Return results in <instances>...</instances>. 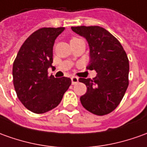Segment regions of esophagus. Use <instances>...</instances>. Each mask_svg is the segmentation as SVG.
<instances>
[{"mask_svg": "<svg viewBox=\"0 0 147 147\" xmlns=\"http://www.w3.org/2000/svg\"><path fill=\"white\" fill-rule=\"evenodd\" d=\"M71 81H72V84L73 85H75L78 82V78L77 77H74V76H72L71 77Z\"/></svg>", "mask_w": 147, "mask_h": 147, "instance_id": "1", "label": "esophagus"}]
</instances>
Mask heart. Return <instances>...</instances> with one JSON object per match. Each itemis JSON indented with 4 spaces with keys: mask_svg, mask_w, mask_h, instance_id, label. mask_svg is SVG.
Here are the masks:
<instances>
[{
    "mask_svg": "<svg viewBox=\"0 0 147 147\" xmlns=\"http://www.w3.org/2000/svg\"><path fill=\"white\" fill-rule=\"evenodd\" d=\"M76 40H78V38H76V37H73V38L71 39V41H70V42H71V41H76Z\"/></svg>",
    "mask_w": 147,
    "mask_h": 147,
    "instance_id": "b5f03b06",
    "label": "heart"
}]
</instances>
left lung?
Returning a JSON list of instances; mask_svg holds the SVG:
<instances>
[{"label": "left lung", "instance_id": "1", "mask_svg": "<svg viewBox=\"0 0 147 147\" xmlns=\"http://www.w3.org/2000/svg\"><path fill=\"white\" fill-rule=\"evenodd\" d=\"M72 30L85 37L90 47L87 69L97 72L93 79L82 78L86 93L80 98L85 109L96 115L110 114L121 102L129 85V60L121 43L100 26H77Z\"/></svg>", "mask_w": 147, "mask_h": 147}]
</instances>
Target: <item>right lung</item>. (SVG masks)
<instances>
[{"label":"right lung","mask_w":147,"mask_h":147,"mask_svg":"<svg viewBox=\"0 0 147 147\" xmlns=\"http://www.w3.org/2000/svg\"><path fill=\"white\" fill-rule=\"evenodd\" d=\"M65 28H41L21 45L13 65V86L18 98L25 108L43 114L59 105L71 85L69 78L48 75L52 67L53 47Z\"/></svg>","instance_id":"add662e5"}]
</instances>
